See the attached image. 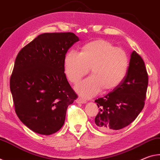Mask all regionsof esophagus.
I'll list each match as a JSON object with an SVG mask.
<instances>
[{"mask_svg": "<svg viewBox=\"0 0 160 160\" xmlns=\"http://www.w3.org/2000/svg\"><path fill=\"white\" fill-rule=\"evenodd\" d=\"M76 102H77V103H83L84 104L86 103V101L84 100V99L82 98H78L77 99V101H76Z\"/></svg>", "mask_w": 160, "mask_h": 160, "instance_id": "obj_1", "label": "esophagus"}]
</instances>
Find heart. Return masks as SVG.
<instances>
[{"mask_svg": "<svg viewBox=\"0 0 160 160\" xmlns=\"http://www.w3.org/2000/svg\"><path fill=\"white\" fill-rule=\"evenodd\" d=\"M64 67L65 74L73 83L79 82L91 68L93 74L75 89L83 97L91 98L103 88L111 91L120 85L128 72V57L123 49L115 48L108 41L97 40L86 44L80 53L68 52Z\"/></svg>", "mask_w": 160, "mask_h": 160, "instance_id": "heart-1", "label": "heart"}]
</instances>
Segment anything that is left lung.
<instances>
[{"label": "left lung", "mask_w": 160, "mask_h": 160, "mask_svg": "<svg viewBox=\"0 0 160 160\" xmlns=\"http://www.w3.org/2000/svg\"><path fill=\"white\" fill-rule=\"evenodd\" d=\"M148 75L145 62L133 51L126 76L119 86L95 102L99 112L95 124L103 132L122 129L134 121L145 105Z\"/></svg>", "instance_id": "obj_1"}]
</instances>
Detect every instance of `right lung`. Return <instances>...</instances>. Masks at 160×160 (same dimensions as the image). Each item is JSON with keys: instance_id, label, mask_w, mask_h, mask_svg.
I'll list each match as a JSON object with an SVG mask.
<instances>
[{"instance_id": "1", "label": "right lung", "mask_w": 160, "mask_h": 160, "mask_svg": "<svg viewBox=\"0 0 160 160\" xmlns=\"http://www.w3.org/2000/svg\"><path fill=\"white\" fill-rule=\"evenodd\" d=\"M78 40L72 32L41 34L15 59L10 80L15 112L33 132L49 135L58 131L68 106L77 98L64 62L68 49Z\"/></svg>"}]
</instances>
